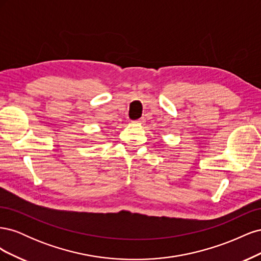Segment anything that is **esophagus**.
<instances>
[{"label":"esophagus","mask_w":261,"mask_h":261,"mask_svg":"<svg viewBox=\"0 0 261 261\" xmlns=\"http://www.w3.org/2000/svg\"><path fill=\"white\" fill-rule=\"evenodd\" d=\"M144 122H145V118H144V117H141V118H139V120H136V121H134V123H136V124H144Z\"/></svg>","instance_id":"34e87169"}]
</instances>
